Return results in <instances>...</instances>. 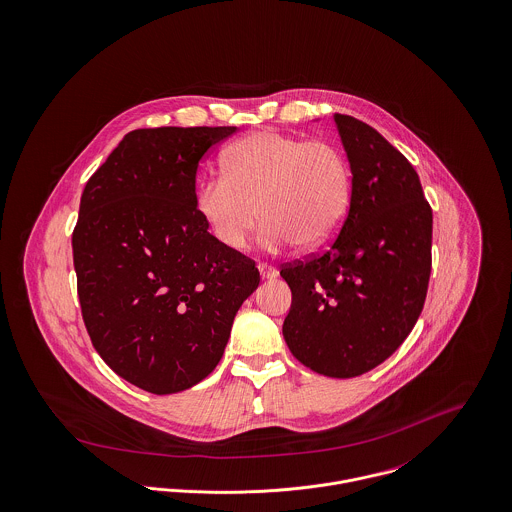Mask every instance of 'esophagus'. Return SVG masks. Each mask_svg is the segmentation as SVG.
Instances as JSON below:
<instances>
[{
	"label": "esophagus",
	"instance_id": "1",
	"mask_svg": "<svg viewBox=\"0 0 512 512\" xmlns=\"http://www.w3.org/2000/svg\"><path fill=\"white\" fill-rule=\"evenodd\" d=\"M257 269H259L261 279H277V275H279V271H277L275 267L265 265V263H259V265H257Z\"/></svg>",
	"mask_w": 512,
	"mask_h": 512
}]
</instances>
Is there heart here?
<instances>
[{
	"instance_id": "heart-1",
	"label": "heart",
	"mask_w": 512,
	"mask_h": 512,
	"mask_svg": "<svg viewBox=\"0 0 512 512\" xmlns=\"http://www.w3.org/2000/svg\"><path fill=\"white\" fill-rule=\"evenodd\" d=\"M222 169L224 176L198 186L194 206L231 251L245 247L259 218L265 220L261 245L267 251L292 243L306 253L318 251L340 233L351 208V169L328 139L255 131L226 149Z\"/></svg>"
}]
</instances>
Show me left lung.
Instances as JSON below:
<instances>
[{
	"mask_svg": "<svg viewBox=\"0 0 512 512\" xmlns=\"http://www.w3.org/2000/svg\"><path fill=\"white\" fill-rule=\"evenodd\" d=\"M351 169V208L332 247L286 265L283 336L308 369L359 377L412 332L432 269V210L406 157L371 125L334 115Z\"/></svg>",
	"mask_w": 512,
	"mask_h": 512,
	"instance_id": "obj_1",
	"label": "left lung"
}]
</instances>
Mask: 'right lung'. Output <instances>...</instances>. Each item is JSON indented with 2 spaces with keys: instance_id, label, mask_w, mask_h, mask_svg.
<instances>
[{
  "instance_id": "add662e5",
  "label": "right lung",
  "mask_w": 512,
  "mask_h": 512,
  "mask_svg": "<svg viewBox=\"0 0 512 512\" xmlns=\"http://www.w3.org/2000/svg\"><path fill=\"white\" fill-rule=\"evenodd\" d=\"M235 131L135 129L80 198L72 253L86 330L121 379L153 395L186 391L216 369L261 281L194 206L200 159Z\"/></svg>"
}]
</instances>
